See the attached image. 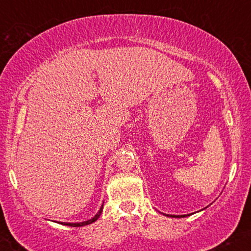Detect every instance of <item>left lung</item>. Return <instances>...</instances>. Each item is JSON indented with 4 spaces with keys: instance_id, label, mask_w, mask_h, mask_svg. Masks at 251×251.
I'll list each match as a JSON object with an SVG mask.
<instances>
[{
    "instance_id": "left-lung-1",
    "label": "left lung",
    "mask_w": 251,
    "mask_h": 251,
    "mask_svg": "<svg viewBox=\"0 0 251 251\" xmlns=\"http://www.w3.org/2000/svg\"><path fill=\"white\" fill-rule=\"evenodd\" d=\"M166 216H169V217H185L186 215H183V216H176V215H166Z\"/></svg>"
}]
</instances>
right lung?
<instances>
[{"mask_svg":"<svg viewBox=\"0 0 251 251\" xmlns=\"http://www.w3.org/2000/svg\"><path fill=\"white\" fill-rule=\"evenodd\" d=\"M102 206L103 205H101V208H100L99 211H98V214L94 216L93 218H91V220L81 222V223H61V224H65V226H88V224L93 223V222H96L98 218H99V216H100V214H101V211H102Z\"/></svg>","mask_w":251,"mask_h":251,"instance_id":"right-lung-1","label":"right lung"}]
</instances>
